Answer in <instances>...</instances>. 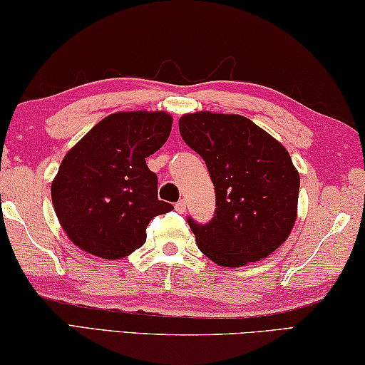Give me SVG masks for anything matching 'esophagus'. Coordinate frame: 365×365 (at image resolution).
<instances>
[{"label":"esophagus","mask_w":365,"mask_h":365,"mask_svg":"<svg viewBox=\"0 0 365 365\" xmlns=\"http://www.w3.org/2000/svg\"><path fill=\"white\" fill-rule=\"evenodd\" d=\"M185 205H187V203H185L184 198H181L180 202H176V205H175V210H176L178 212H181V215H182V212H185Z\"/></svg>","instance_id":"1"}]
</instances>
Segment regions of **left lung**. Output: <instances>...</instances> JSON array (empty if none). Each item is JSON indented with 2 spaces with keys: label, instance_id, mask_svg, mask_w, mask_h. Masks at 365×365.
Here are the masks:
<instances>
[{
  "label": "left lung",
  "instance_id": "obj_1",
  "mask_svg": "<svg viewBox=\"0 0 365 365\" xmlns=\"http://www.w3.org/2000/svg\"><path fill=\"white\" fill-rule=\"evenodd\" d=\"M180 133L205 160L216 192L211 221L187 217L198 250L222 267L270 256L297 216L300 178L289 153L238 114L182 115Z\"/></svg>",
  "mask_w": 365,
  "mask_h": 365
}]
</instances>
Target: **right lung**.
Here are the masks:
<instances>
[{
  "label": "right lung",
  "mask_w": 365,
  "mask_h": 365,
  "mask_svg": "<svg viewBox=\"0 0 365 365\" xmlns=\"http://www.w3.org/2000/svg\"><path fill=\"white\" fill-rule=\"evenodd\" d=\"M167 113H115L65 155L52 182V203L71 242L103 259H120L146 242L150 219L173 210L157 198L146 157L168 140Z\"/></svg>",
  "instance_id": "obj_1"
}]
</instances>
